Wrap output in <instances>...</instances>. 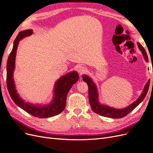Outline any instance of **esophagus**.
I'll use <instances>...</instances> for the list:
<instances>
[{"label":"esophagus","instance_id":"1","mask_svg":"<svg viewBox=\"0 0 153 153\" xmlns=\"http://www.w3.org/2000/svg\"><path fill=\"white\" fill-rule=\"evenodd\" d=\"M86 69H87L86 67H85L83 65H78L77 66V68H76V70H77L78 72L80 73V75H82V74H83L84 73H85V71H86V70H87Z\"/></svg>","mask_w":153,"mask_h":153}]
</instances>
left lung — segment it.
Masks as SVG:
<instances>
[{
	"label": "left lung",
	"instance_id": "left-lung-1",
	"mask_svg": "<svg viewBox=\"0 0 153 153\" xmlns=\"http://www.w3.org/2000/svg\"><path fill=\"white\" fill-rule=\"evenodd\" d=\"M137 44L140 51L143 53V55L144 58V59L146 60V62H148V57L144 48L139 42H137ZM83 80L85 82H86L88 85L89 102L92 111L98 114L104 116V117L114 119H119L124 117L127 114H129L131 111H132L144 100L145 97L147 95L150 83V80H149L148 83L145 85L143 93L140 95V97L138 98L136 101L133 102L132 104L126 108L117 109L108 107L105 105L100 104L99 102V98H98L99 95H98V91L96 85L90 78V77L84 75H83Z\"/></svg>",
	"mask_w": 153,
	"mask_h": 153
}]
</instances>
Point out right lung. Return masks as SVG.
Listing matches in <instances>:
<instances>
[{"label":"right lung","mask_w":153,"mask_h":153,"mask_svg":"<svg viewBox=\"0 0 153 153\" xmlns=\"http://www.w3.org/2000/svg\"><path fill=\"white\" fill-rule=\"evenodd\" d=\"M33 33L32 29H27L20 32L14 42L13 50L10 52L7 63V86L9 93L16 104L28 114L38 118H48L55 116L63 112L66 107V96L70 89L79 78L76 71H71L60 77L54 88L53 99L50 104L44 105H34L24 102L17 93L13 73L15 69V59L19 42L26 36Z\"/></svg>","instance_id":"obj_1"}]
</instances>
